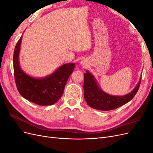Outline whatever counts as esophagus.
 <instances>
[{
    "mask_svg": "<svg viewBox=\"0 0 153 153\" xmlns=\"http://www.w3.org/2000/svg\"><path fill=\"white\" fill-rule=\"evenodd\" d=\"M80 64H81V65L83 66H86V61H85V60H82V61H81Z\"/></svg>",
    "mask_w": 153,
    "mask_h": 153,
    "instance_id": "34e87169",
    "label": "esophagus"
}]
</instances>
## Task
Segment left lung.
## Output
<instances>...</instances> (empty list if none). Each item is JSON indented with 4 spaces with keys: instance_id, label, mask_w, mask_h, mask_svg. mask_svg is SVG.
<instances>
[{
    "instance_id": "1",
    "label": "left lung",
    "mask_w": 153,
    "mask_h": 153,
    "mask_svg": "<svg viewBox=\"0 0 153 153\" xmlns=\"http://www.w3.org/2000/svg\"><path fill=\"white\" fill-rule=\"evenodd\" d=\"M141 77L137 85L128 94L124 96H113L104 92L99 86L94 75L89 71L84 73V98L87 105L91 108L99 110L108 111L117 108L135 96L140 87Z\"/></svg>"
}]
</instances>
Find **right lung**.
Here are the masks:
<instances>
[{"instance_id": "add662e5", "label": "right lung", "mask_w": 153, "mask_h": 153, "mask_svg": "<svg viewBox=\"0 0 153 153\" xmlns=\"http://www.w3.org/2000/svg\"><path fill=\"white\" fill-rule=\"evenodd\" d=\"M22 39V36L15 46L13 54L14 75L18 91L22 97L30 102L41 106L53 105L62 96L75 63L64 64L43 78L31 76L22 70L19 63Z\"/></svg>"}]
</instances>
